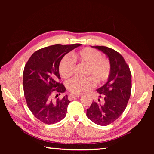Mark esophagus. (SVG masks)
I'll list each match as a JSON object with an SVG mask.
<instances>
[{
    "label": "esophagus",
    "instance_id": "obj_1",
    "mask_svg": "<svg viewBox=\"0 0 154 154\" xmlns=\"http://www.w3.org/2000/svg\"><path fill=\"white\" fill-rule=\"evenodd\" d=\"M80 95L79 94H70L69 96V99L70 100H71L72 99H73L74 98H76V97H79Z\"/></svg>",
    "mask_w": 154,
    "mask_h": 154
}]
</instances>
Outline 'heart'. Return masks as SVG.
Returning <instances> with one entry per match:
<instances>
[{"instance_id": "heart-1", "label": "heart", "mask_w": 154, "mask_h": 154, "mask_svg": "<svg viewBox=\"0 0 154 154\" xmlns=\"http://www.w3.org/2000/svg\"><path fill=\"white\" fill-rule=\"evenodd\" d=\"M75 61L88 65L86 77H75L66 83L67 89L75 94H81L94 87L96 82L100 84L108 80L111 74V65L107 58L96 49L86 48L73 54ZM75 62L69 55H65L59 64V72L63 78H69L74 73Z\"/></svg>"}]
</instances>
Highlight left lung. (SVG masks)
I'll use <instances>...</instances> for the list:
<instances>
[{"label": "left lung", "mask_w": 154, "mask_h": 154, "mask_svg": "<svg viewBox=\"0 0 154 154\" xmlns=\"http://www.w3.org/2000/svg\"><path fill=\"white\" fill-rule=\"evenodd\" d=\"M93 48L108 56L111 71L107 82L97 90L99 97L103 98L104 103L93 101L87 109L86 116L94 123L107 126L118 119L126 108L131 93L132 75L123 56L118 51L105 46Z\"/></svg>", "instance_id": "obj_1"}]
</instances>
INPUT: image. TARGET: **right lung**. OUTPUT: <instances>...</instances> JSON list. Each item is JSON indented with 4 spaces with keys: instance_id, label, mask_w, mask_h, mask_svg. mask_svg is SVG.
I'll use <instances>...</instances> for the list:
<instances>
[{
    "instance_id": "obj_1",
    "label": "right lung",
    "mask_w": 154,
    "mask_h": 154,
    "mask_svg": "<svg viewBox=\"0 0 154 154\" xmlns=\"http://www.w3.org/2000/svg\"><path fill=\"white\" fill-rule=\"evenodd\" d=\"M81 44H56L36 51L26 64L23 86L27 105L34 116L46 124H53L66 116L70 101L66 95L60 99L57 94L66 91L59 82V64L62 58Z\"/></svg>"
}]
</instances>
